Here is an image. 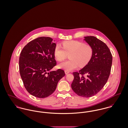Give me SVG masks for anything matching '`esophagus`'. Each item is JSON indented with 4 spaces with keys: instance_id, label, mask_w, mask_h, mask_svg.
Returning <instances> with one entry per match:
<instances>
[{
    "instance_id": "esophagus-1",
    "label": "esophagus",
    "mask_w": 128,
    "mask_h": 128,
    "mask_svg": "<svg viewBox=\"0 0 128 128\" xmlns=\"http://www.w3.org/2000/svg\"><path fill=\"white\" fill-rule=\"evenodd\" d=\"M65 74H69V71H67V70H65Z\"/></svg>"
}]
</instances>
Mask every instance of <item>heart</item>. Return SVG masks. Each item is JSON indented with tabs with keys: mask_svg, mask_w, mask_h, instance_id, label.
Instances as JSON below:
<instances>
[{
	"mask_svg": "<svg viewBox=\"0 0 128 128\" xmlns=\"http://www.w3.org/2000/svg\"><path fill=\"white\" fill-rule=\"evenodd\" d=\"M62 49L59 45H56L54 50L56 58L59 61L65 59L67 54L69 55L68 61L61 62L58 64V67L67 71L76 69L79 65L81 67L85 66L91 59L93 50L88 44L76 41H66L62 44Z\"/></svg>",
	"mask_w": 128,
	"mask_h": 128,
	"instance_id": "b5f03b06",
	"label": "heart"
}]
</instances>
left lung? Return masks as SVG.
Returning <instances> with one entry per match:
<instances>
[{
	"label": "left lung",
	"mask_w": 128,
	"mask_h": 128,
	"mask_svg": "<svg viewBox=\"0 0 128 128\" xmlns=\"http://www.w3.org/2000/svg\"><path fill=\"white\" fill-rule=\"evenodd\" d=\"M84 40L92 47V56L83 68L73 72L71 87L79 96L87 98L97 94L107 83L112 58L108 46L101 40L93 36H85Z\"/></svg>",
	"instance_id": "1"
}]
</instances>
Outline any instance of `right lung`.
I'll list each match as a JSON object with an SVG mask.
<instances>
[{
  "instance_id": "right-lung-1",
  "label": "right lung",
  "mask_w": 128,
  "mask_h": 128,
  "mask_svg": "<svg viewBox=\"0 0 128 128\" xmlns=\"http://www.w3.org/2000/svg\"><path fill=\"white\" fill-rule=\"evenodd\" d=\"M56 46L50 38L40 37L29 42L20 53L21 78L26 90L36 98H45L52 94L65 76L61 69L51 71L56 64Z\"/></svg>"
}]
</instances>
